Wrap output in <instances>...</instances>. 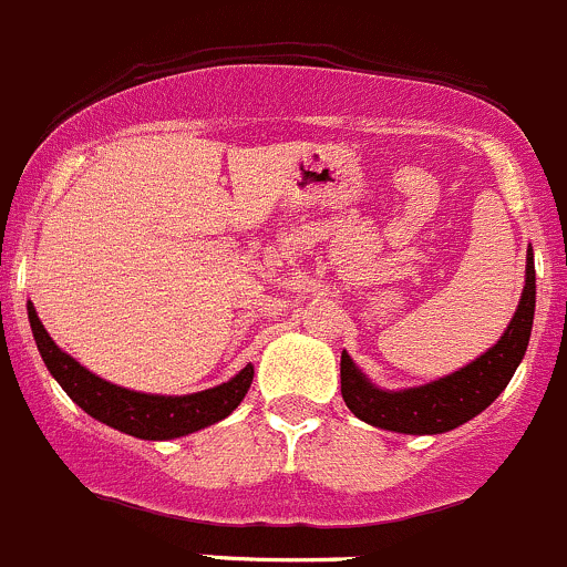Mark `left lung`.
Instances as JSON below:
<instances>
[{
  "instance_id": "obj_1",
  "label": "left lung",
  "mask_w": 567,
  "mask_h": 567,
  "mask_svg": "<svg viewBox=\"0 0 567 567\" xmlns=\"http://www.w3.org/2000/svg\"><path fill=\"white\" fill-rule=\"evenodd\" d=\"M535 317V261L527 250V281L511 324L488 352L436 382L382 390L341 352V395L354 417L399 434H445L481 414L507 388L527 352Z\"/></svg>"
}]
</instances>
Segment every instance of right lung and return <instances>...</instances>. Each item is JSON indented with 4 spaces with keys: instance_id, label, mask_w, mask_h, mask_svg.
I'll use <instances>...</instances> for the list:
<instances>
[{
    "instance_id": "right-lung-1",
    "label": "right lung",
    "mask_w": 567,
    "mask_h": 567,
    "mask_svg": "<svg viewBox=\"0 0 567 567\" xmlns=\"http://www.w3.org/2000/svg\"><path fill=\"white\" fill-rule=\"evenodd\" d=\"M29 324H32L34 343L40 349L45 369L62 384V390L81 406L90 417L101 420L122 434L138 436V440H177V436L194 434L198 429L229 417L240 406L254 382V365L231 377L218 388L202 390L190 395H153L136 393V390L120 388L106 379L95 377L84 365L75 363L68 352H62L54 338L45 332L38 319L32 302H27Z\"/></svg>"
}]
</instances>
